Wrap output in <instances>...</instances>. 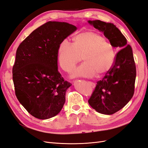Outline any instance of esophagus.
Masks as SVG:
<instances>
[{"mask_svg":"<svg viewBox=\"0 0 148 148\" xmlns=\"http://www.w3.org/2000/svg\"><path fill=\"white\" fill-rule=\"evenodd\" d=\"M88 83H89V84H90L92 88H95V86H96V84H95V83H93V82H89Z\"/></svg>","mask_w":148,"mask_h":148,"instance_id":"esophagus-1","label":"esophagus"}]
</instances>
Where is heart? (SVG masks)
I'll list each match as a JSON object with an SVG mask.
<instances>
[{"label": "heart", "mask_w": 148, "mask_h": 148, "mask_svg": "<svg viewBox=\"0 0 148 148\" xmlns=\"http://www.w3.org/2000/svg\"><path fill=\"white\" fill-rule=\"evenodd\" d=\"M114 46L104 36L93 31L79 34L73 39V44L62 41L58 48V60L66 72L73 71L82 59L83 63L75 70L73 77L91 78L101 76L112 68L115 60Z\"/></svg>", "instance_id": "heart-1"}]
</instances>
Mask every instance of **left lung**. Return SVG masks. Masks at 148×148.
<instances>
[{
    "label": "left lung",
    "instance_id": "obj_1",
    "mask_svg": "<svg viewBox=\"0 0 148 148\" xmlns=\"http://www.w3.org/2000/svg\"><path fill=\"white\" fill-rule=\"evenodd\" d=\"M104 33L110 42L120 50L114 64L101 80L97 82L88 103L97 112L112 115L126 105L135 92L136 71L131 46L116 26L100 20L88 21Z\"/></svg>",
    "mask_w": 148,
    "mask_h": 148
}]
</instances>
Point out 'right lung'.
Instances as JSON below:
<instances>
[{
	"label": "right lung",
	"mask_w": 148,
	"mask_h": 148,
	"mask_svg": "<svg viewBox=\"0 0 148 148\" xmlns=\"http://www.w3.org/2000/svg\"><path fill=\"white\" fill-rule=\"evenodd\" d=\"M77 29L65 22L48 21L21 42L13 66L15 95L31 115L39 119L54 117L65 102L71 84L58 71L60 43Z\"/></svg>",
	"instance_id": "1"
}]
</instances>
